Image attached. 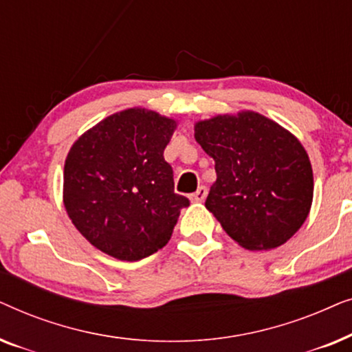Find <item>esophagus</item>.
<instances>
[{
	"mask_svg": "<svg viewBox=\"0 0 352 352\" xmlns=\"http://www.w3.org/2000/svg\"><path fill=\"white\" fill-rule=\"evenodd\" d=\"M206 194H208V192H206V187L200 186L199 189L194 192V194L189 195V199H190V201H194V204H201V201L206 199Z\"/></svg>",
	"mask_w": 352,
	"mask_h": 352,
	"instance_id": "34e87169",
	"label": "esophagus"
}]
</instances>
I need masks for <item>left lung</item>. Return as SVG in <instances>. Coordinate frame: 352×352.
Listing matches in <instances>:
<instances>
[{"label":"left lung","mask_w":352,"mask_h":352,"mask_svg":"<svg viewBox=\"0 0 352 352\" xmlns=\"http://www.w3.org/2000/svg\"><path fill=\"white\" fill-rule=\"evenodd\" d=\"M195 141L214 160L205 206L250 252L280 247L311 211L314 177L295 134L253 110L194 124Z\"/></svg>","instance_id":"obj_1"}]
</instances>
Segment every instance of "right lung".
Here are the masks:
<instances>
[{"mask_svg": "<svg viewBox=\"0 0 352 352\" xmlns=\"http://www.w3.org/2000/svg\"><path fill=\"white\" fill-rule=\"evenodd\" d=\"M177 126L153 110H122L74 142L64 166V206L78 232L109 256L139 261L165 247L189 206L175 194L163 152Z\"/></svg>", "mask_w": 352, "mask_h": 352, "instance_id": "1", "label": "right lung"}]
</instances>
